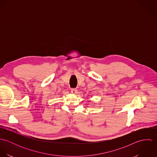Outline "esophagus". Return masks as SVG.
Instances as JSON below:
<instances>
[{"label": "esophagus", "instance_id": "obj_1", "mask_svg": "<svg viewBox=\"0 0 157 157\" xmlns=\"http://www.w3.org/2000/svg\"><path fill=\"white\" fill-rule=\"evenodd\" d=\"M77 90H76L75 88H72L71 90V93H72V94H76V93H77Z\"/></svg>", "mask_w": 157, "mask_h": 157}]
</instances>
